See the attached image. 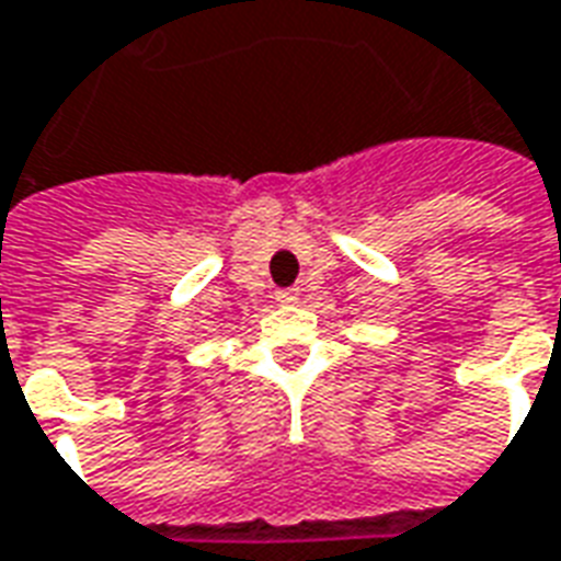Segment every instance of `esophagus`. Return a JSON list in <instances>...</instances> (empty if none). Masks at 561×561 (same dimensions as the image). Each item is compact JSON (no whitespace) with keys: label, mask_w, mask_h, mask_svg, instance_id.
<instances>
[{"label":"esophagus","mask_w":561,"mask_h":561,"mask_svg":"<svg viewBox=\"0 0 561 561\" xmlns=\"http://www.w3.org/2000/svg\"><path fill=\"white\" fill-rule=\"evenodd\" d=\"M300 300V288H285V291H276V304H297Z\"/></svg>","instance_id":"1"}]
</instances>
